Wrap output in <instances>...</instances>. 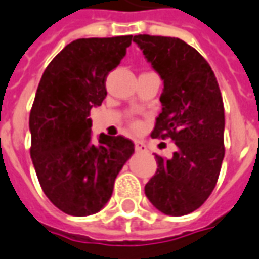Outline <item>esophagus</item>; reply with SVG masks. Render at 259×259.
Wrapping results in <instances>:
<instances>
[{
  "label": "esophagus",
  "instance_id": "obj_1",
  "mask_svg": "<svg viewBox=\"0 0 259 259\" xmlns=\"http://www.w3.org/2000/svg\"><path fill=\"white\" fill-rule=\"evenodd\" d=\"M135 148L137 152H145V151H147V147H145V144L143 141H136Z\"/></svg>",
  "mask_w": 259,
  "mask_h": 259
}]
</instances>
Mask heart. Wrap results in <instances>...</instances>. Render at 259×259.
<instances>
[{"label":"heart","instance_id":"b5f03b06","mask_svg":"<svg viewBox=\"0 0 259 259\" xmlns=\"http://www.w3.org/2000/svg\"><path fill=\"white\" fill-rule=\"evenodd\" d=\"M133 126H135V127H136V126H137V123H136V122H133Z\"/></svg>","mask_w":259,"mask_h":259}]
</instances>
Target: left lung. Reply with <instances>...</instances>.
Returning a JSON list of instances; mask_svg holds the SVG:
<instances>
[{
	"label": "left lung",
	"instance_id": "8db88e82",
	"mask_svg": "<svg viewBox=\"0 0 259 259\" xmlns=\"http://www.w3.org/2000/svg\"><path fill=\"white\" fill-rule=\"evenodd\" d=\"M133 41L163 79L162 112L151 136L177 147L170 159L155 154L158 168L145 195L163 214L185 215L211 195L225 155L220 86L206 59L183 39L140 34Z\"/></svg>",
	"mask_w": 259,
	"mask_h": 259
}]
</instances>
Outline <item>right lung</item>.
<instances>
[{
    "label": "right lung",
    "mask_w": 259,
    "mask_h": 259,
    "mask_svg": "<svg viewBox=\"0 0 259 259\" xmlns=\"http://www.w3.org/2000/svg\"><path fill=\"white\" fill-rule=\"evenodd\" d=\"M133 35L81 38L68 44L42 74L30 112L32 164L48 199L74 217L100 211L115 178L135 152L123 136L92 141L93 107L107 96L105 79Z\"/></svg>",
    "instance_id": "right-lung-1"
}]
</instances>
